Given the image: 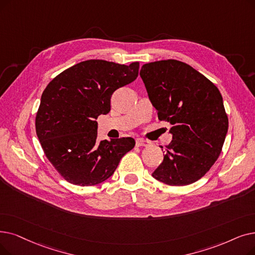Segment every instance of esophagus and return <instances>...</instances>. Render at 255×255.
Returning <instances> with one entry per match:
<instances>
[{
  "label": "esophagus",
  "mask_w": 255,
  "mask_h": 255,
  "mask_svg": "<svg viewBox=\"0 0 255 255\" xmlns=\"http://www.w3.org/2000/svg\"><path fill=\"white\" fill-rule=\"evenodd\" d=\"M135 145H136L137 147H141V146L146 147V146L149 145V141H148V140H145V139H142V138H136Z\"/></svg>",
  "instance_id": "1"
}]
</instances>
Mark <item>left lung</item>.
Segmentation results:
<instances>
[{
  "instance_id": "8db88e82",
  "label": "left lung",
  "mask_w": 255,
  "mask_h": 255,
  "mask_svg": "<svg viewBox=\"0 0 255 255\" xmlns=\"http://www.w3.org/2000/svg\"><path fill=\"white\" fill-rule=\"evenodd\" d=\"M139 75L158 119L172 125V141L152 176L169 185L196 182L218 159L227 134L220 91L191 65L174 59L143 64Z\"/></svg>"
}]
</instances>
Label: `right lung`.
<instances>
[{
    "mask_svg": "<svg viewBox=\"0 0 255 255\" xmlns=\"http://www.w3.org/2000/svg\"><path fill=\"white\" fill-rule=\"evenodd\" d=\"M138 69V62L85 60L60 73L43 91L36 134L47 158L66 181L80 186L101 183L133 149L132 137L98 141L97 119L110 112L114 92L134 81Z\"/></svg>",
    "mask_w": 255,
    "mask_h": 255,
    "instance_id": "obj_1",
    "label": "right lung"
}]
</instances>
